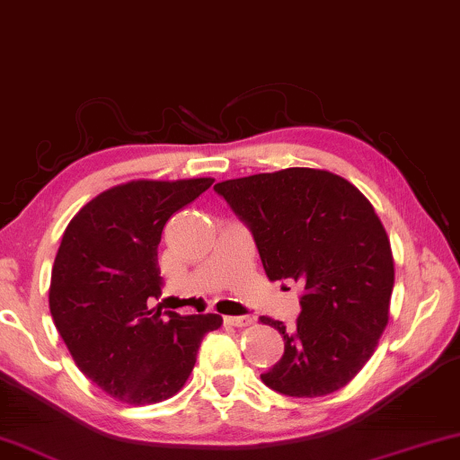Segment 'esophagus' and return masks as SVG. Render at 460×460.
Wrapping results in <instances>:
<instances>
[{
  "label": "esophagus",
  "instance_id": "34e87169",
  "mask_svg": "<svg viewBox=\"0 0 460 460\" xmlns=\"http://www.w3.org/2000/svg\"><path fill=\"white\" fill-rule=\"evenodd\" d=\"M224 322L228 325H234V328H244V325L252 323V317L241 315V317H224Z\"/></svg>",
  "mask_w": 460,
  "mask_h": 460
}]
</instances>
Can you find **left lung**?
Listing matches in <instances>:
<instances>
[{"label": "left lung", "mask_w": 460, "mask_h": 460, "mask_svg": "<svg viewBox=\"0 0 460 460\" xmlns=\"http://www.w3.org/2000/svg\"><path fill=\"white\" fill-rule=\"evenodd\" d=\"M214 190L249 228L270 279L305 286L284 355L261 374L286 396L344 388L374 355L394 288L390 241L371 203L325 170L288 168L217 182Z\"/></svg>", "instance_id": "left-lung-1"}]
</instances>
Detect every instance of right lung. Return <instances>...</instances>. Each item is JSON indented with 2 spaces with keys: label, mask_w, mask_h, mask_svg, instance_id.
Returning a JSON list of instances; mask_svg holds the SVG:
<instances>
[{
  "label": "right lung",
  "mask_w": 460,
  "mask_h": 460,
  "mask_svg": "<svg viewBox=\"0 0 460 460\" xmlns=\"http://www.w3.org/2000/svg\"><path fill=\"white\" fill-rule=\"evenodd\" d=\"M214 184L211 178L135 181L102 192L72 217L51 270L49 311L78 369L128 404L174 396L189 379L216 313L153 311L157 246L168 219Z\"/></svg>",
  "instance_id": "1"
}]
</instances>
